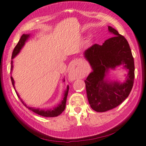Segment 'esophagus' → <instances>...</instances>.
<instances>
[{"label": "esophagus", "instance_id": "34e87169", "mask_svg": "<svg viewBox=\"0 0 146 146\" xmlns=\"http://www.w3.org/2000/svg\"><path fill=\"white\" fill-rule=\"evenodd\" d=\"M77 64V61H74L72 64V65L70 67V69L69 71V78L70 80H75V79H77L79 77V74L77 73L76 69H75V66Z\"/></svg>", "mask_w": 146, "mask_h": 146}]
</instances>
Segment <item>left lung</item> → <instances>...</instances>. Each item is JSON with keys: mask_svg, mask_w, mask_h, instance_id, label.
Listing matches in <instances>:
<instances>
[{"mask_svg": "<svg viewBox=\"0 0 146 146\" xmlns=\"http://www.w3.org/2000/svg\"><path fill=\"white\" fill-rule=\"evenodd\" d=\"M108 29L112 38L102 45L94 44L84 53L92 69L85 80L87 96L91 108L99 112L121 104L129 95L135 77L134 60L128 42L113 27ZM121 65L128 71L124 82L108 80L110 70Z\"/></svg>", "mask_w": 146, "mask_h": 146, "instance_id": "1", "label": "left lung"}]
</instances>
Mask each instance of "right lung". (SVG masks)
<instances>
[{
	"instance_id": "add662e5",
	"label": "right lung",
	"mask_w": 146,
	"mask_h": 146,
	"mask_svg": "<svg viewBox=\"0 0 146 146\" xmlns=\"http://www.w3.org/2000/svg\"><path fill=\"white\" fill-rule=\"evenodd\" d=\"M30 37V34H23L20 38L19 42H18L17 44L16 45V46L15 47V48L13 51V54H12V60H11V72L13 70V59L21 51V50L22 49V48L23 47V46L25 45V42H27V40L29 39V38ZM11 82L13 84V86L15 90V92L17 95V96L19 98V99H21L19 95L18 94L17 92L16 91L15 88V82L14 79L13 78V77H11ZM64 79H63V82H64ZM69 86H67V90H65L64 92V96H63V98L61 100V102H60V104H58L56 107H54L52 109H40V108H36L34 107H30L27 106V104H25V102H23V100L21 99V102L23 103V104L25 106V107H27L28 109L30 110H32L35 113L39 114L40 116H42V117H57V116L60 115V114L62 113V112L64 111V109H65V106H66V102H67V95H68V92H69Z\"/></svg>"
}]
</instances>
